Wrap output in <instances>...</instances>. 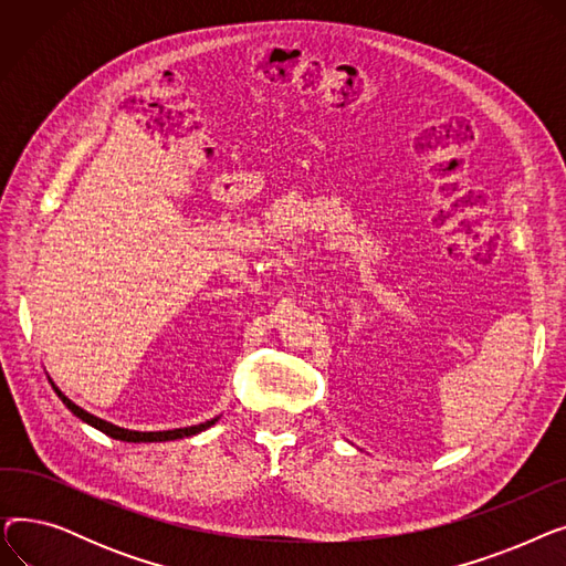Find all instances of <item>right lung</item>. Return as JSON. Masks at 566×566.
<instances>
[{
    "mask_svg": "<svg viewBox=\"0 0 566 566\" xmlns=\"http://www.w3.org/2000/svg\"><path fill=\"white\" fill-rule=\"evenodd\" d=\"M52 388H54V385H52ZM54 392H56L59 399H62V401L66 403V408L75 415V418H80V420L86 422V424H92L94 429L103 431L105 436H109V438H114V440H124V442H163V440H176V438L195 436V433H199V431H203V429H208V427L218 422V418H216V420H208V422H203V424H195V427H186V429H171V431H130V429H122V427H116V424H109V422L96 418V415L82 410L80 406H75L59 388H54Z\"/></svg>",
    "mask_w": 566,
    "mask_h": 566,
    "instance_id": "right-lung-1",
    "label": "right lung"
}]
</instances>
